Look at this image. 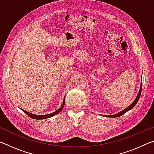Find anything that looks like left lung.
<instances>
[{
	"label": "left lung",
	"instance_id": "obj_1",
	"mask_svg": "<svg viewBox=\"0 0 154 154\" xmlns=\"http://www.w3.org/2000/svg\"><path fill=\"white\" fill-rule=\"evenodd\" d=\"M141 90H142V79H141V83H140V89L139 91V93H138V94L136 98H135V100L132 102V103L131 105H129L128 107H126V109H124V110H122V111L119 112L117 114H115V115H112V116H104L103 115V116H105L106 117V118H118V117H119L122 116V115H124L125 113H126L127 111H128L130 110H131V109L134 107V106L137 105V103H138V101H139V98H140V94H141Z\"/></svg>",
	"mask_w": 154,
	"mask_h": 154
}]
</instances>
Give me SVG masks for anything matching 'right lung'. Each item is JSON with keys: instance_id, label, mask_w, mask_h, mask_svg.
I'll use <instances>...</instances> for the list:
<instances>
[{"instance_id": "obj_1", "label": "right lung", "mask_w": 154, "mask_h": 154, "mask_svg": "<svg viewBox=\"0 0 154 154\" xmlns=\"http://www.w3.org/2000/svg\"><path fill=\"white\" fill-rule=\"evenodd\" d=\"M64 103H65V96L63 99V102H62V104L58 110H56V111L53 112V113H49V114H46V115H35V114H32L29 113V112H28L24 110V109H21L24 112V113L28 115V116L30 117V118H32V119H47V118H51V117H53L54 116H56L58 113H59L60 112H61L62 109L64 108Z\"/></svg>"}]
</instances>
